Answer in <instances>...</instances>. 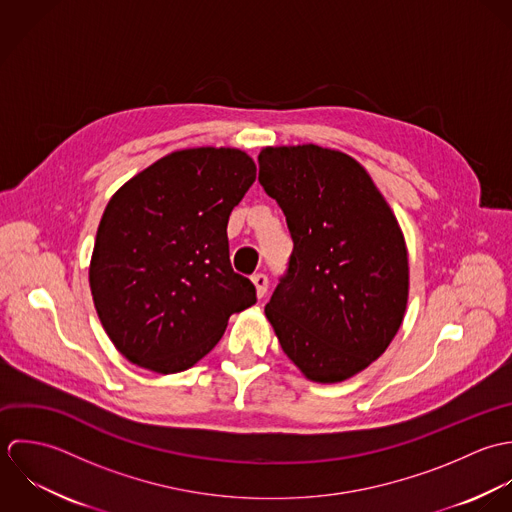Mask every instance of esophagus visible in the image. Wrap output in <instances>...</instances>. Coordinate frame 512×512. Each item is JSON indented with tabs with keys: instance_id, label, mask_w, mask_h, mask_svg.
<instances>
[{
	"instance_id": "obj_1",
	"label": "esophagus",
	"mask_w": 512,
	"mask_h": 512,
	"mask_svg": "<svg viewBox=\"0 0 512 512\" xmlns=\"http://www.w3.org/2000/svg\"><path fill=\"white\" fill-rule=\"evenodd\" d=\"M251 281H253V285H255L257 297H259V299H263V297H265V293H267V289H269V279H267V275L257 273V275H253V277H251Z\"/></svg>"
}]
</instances>
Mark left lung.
<instances>
[{
	"label": "left lung",
	"mask_w": 512,
	"mask_h": 512,
	"mask_svg": "<svg viewBox=\"0 0 512 512\" xmlns=\"http://www.w3.org/2000/svg\"><path fill=\"white\" fill-rule=\"evenodd\" d=\"M259 182L295 243L265 316L307 380L344 382L378 360L404 322L402 227L366 168L334 148L267 146Z\"/></svg>",
	"instance_id": "8db88e82"
}]
</instances>
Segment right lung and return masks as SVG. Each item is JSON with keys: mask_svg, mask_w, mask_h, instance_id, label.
Returning a JSON list of instances; mask_svg holds the SVG:
<instances>
[{"mask_svg": "<svg viewBox=\"0 0 512 512\" xmlns=\"http://www.w3.org/2000/svg\"><path fill=\"white\" fill-rule=\"evenodd\" d=\"M257 178L239 148L166 154L104 207L89 265L97 314L132 364L176 374L219 342L255 287L229 263L227 221Z\"/></svg>", "mask_w": 512, "mask_h": 512, "instance_id": "1", "label": "right lung"}]
</instances>
